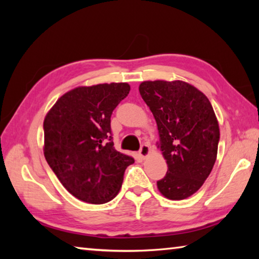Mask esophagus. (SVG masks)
<instances>
[{"mask_svg":"<svg viewBox=\"0 0 259 259\" xmlns=\"http://www.w3.org/2000/svg\"><path fill=\"white\" fill-rule=\"evenodd\" d=\"M150 153H151V147L148 146V145H143L142 147H140V151H139V155H140V157H142V159H146V157L150 155Z\"/></svg>","mask_w":259,"mask_h":259,"instance_id":"1","label":"esophagus"}]
</instances>
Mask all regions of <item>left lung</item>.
Wrapping results in <instances>:
<instances>
[{"mask_svg": "<svg viewBox=\"0 0 259 259\" xmlns=\"http://www.w3.org/2000/svg\"><path fill=\"white\" fill-rule=\"evenodd\" d=\"M139 93L156 121V145L168 164L157 190L169 200L190 198L217 159L219 125L211 104L198 88L181 80L144 81Z\"/></svg>", "mask_w": 259, "mask_h": 259, "instance_id": "obj_1", "label": "left lung"}]
</instances>
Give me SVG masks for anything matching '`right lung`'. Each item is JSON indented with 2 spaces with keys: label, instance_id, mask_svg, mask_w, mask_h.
<instances>
[{
  "label": "right lung",
  "instance_id": "right-lung-1",
  "mask_svg": "<svg viewBox=\"0 0 259 259\" xmlns=\"http://www.w3.org/2000/svg\"><path fill=\"white\" fill-rule=\"evenodd\" d=\"M125 82L77 87L47 113L43 153L63 186L76 199L103 204L120 192L135 160L114 148L111 115L128 96Z\"/></svg>",
  "mask_w": 259,
  "mask_h": 259
}]
</instances>
